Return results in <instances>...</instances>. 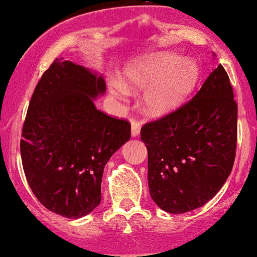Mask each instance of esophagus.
<instances>
[{
    "label": "esophagus",
    "mask_w": 257,
    "mask_h": 257,
    "mask_svg": "<svg viewBox=\"0 0 257 257\" xmlns=\"http://www.w3.org/2000/svg\"><path fill=\"white\" fill-rule=\"evenodd\" d=\"M140 135V122L136 120L131 121V136L137 137Z\"/></svg>",
    "instance_id": "obj_1"
}]
</instances>
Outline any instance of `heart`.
<instances>
[{"instance_id":"1","label":"heart","mask_w":257,"mask_h":257,"mask_svg":"<svg viewBox=\"0 0 257 257\" xmlns=\"http://www.w3.org/2000/svg\"><path fill=\"white\" fill-rule=\"evenodd\" d=\"M200 68L191 58H180L170 51L145 55L125 66L120 80L110 82L113 97L123 100L142 92V106L152 116L174 112L186 101L199 82Z\"/></svg>"}]
</instances>
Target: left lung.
Wrapping results in <instances>:
<instances>
[{"mask_svg": "<svg viewBox=\"0 0 257 257\" xmlns=\"http://www.w3.org/2000/svg\"><path fill=\"white\" fill-rule=\"evenodd\" d=\"M141 140L150 195L160 209L185 214L209 202L235 161L237 105L225 68L218 65L179 110L146 123Z\"/></svg>", "mask_w": 257, "mask_h": 257, "instance_id": "1", "label": "left lung"}]
</instances>
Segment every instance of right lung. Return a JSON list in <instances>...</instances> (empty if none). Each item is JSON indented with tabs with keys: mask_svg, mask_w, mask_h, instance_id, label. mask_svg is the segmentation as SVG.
<instances>
[{
	"mask_svg": "<svg viewBox=\"0 0 257 257\" xmlns=\"http://www.w3.org/2000/svg\"><path fill=\"white\" fill-rule=\"evenodd\" d=\"M105 92L97 71L56 58L30 101L20 145L25 175L43 206L63 217L98 206L105 165L131 137L127 121L96 108Z\"/></svg>",
	"mask_w": 257,
	"mask_h": 257,
	"instance_id": "obj_1",
	"label": "right lung"
}]
</instances>
